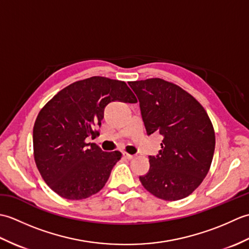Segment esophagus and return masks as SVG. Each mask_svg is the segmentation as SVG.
<instances>
[{"label":"esophagus","mask_w":249,"mask_h":249,"mask_svg":"<svg viewBox=\"0 0 249 249\" xmlns=\"http://www.w3.org/2000/svg\"><path fill=\"white\" fill-rule=\"evenodd\" d=\"M123 156H124L125 158H127V160H133V158H135V155L128 154V153H126V152H123Z\"/></svg>","instance_id":"esophagus-1"}]
</instances>
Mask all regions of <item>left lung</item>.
Returning <instances> with one entry per match:
<instances>
[{"label":"left lung","instance_id":"left-lung-1","mask_svg":"<svg viewBox=\"0 0 249 249\" xmlns=\"http://www.w3.org/2000/svg\"><path fill=\"white\" fill-rule=\"evenodd\" d=\"M139 100L147 136H162L150 170L139 177L155 197L176 201L187 197L209 172L215 133L208 113L192 95L160 78L128 82Z\"/></svg>","mask_w":249,"mask_h":249}]
</instances>
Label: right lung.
Here are the masks:
<instances>
[{"label":"right lung","mask_w":249,"mask_h":249,"mask_svg":"<svg viewBox=\"0 0 249 249\" xmlns=\"http://www.w3.org/2000/svg\"><path fill=\"white\" fill-rule=\"evenodd\" d=\"M120 100L137 103L124 81L91 77L63 89L40 110L33 128L34 158L47 185L61 197L81 200L98 193L121 160L87 143L102 125L104 110Z\"/></svg>","instance_id":"right-lung-1"}]
</instances>
